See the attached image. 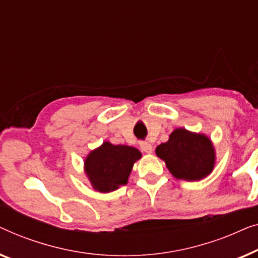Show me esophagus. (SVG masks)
<instances>
[{"mask_svg": "<svg viewBox=\"0 0 258 258\" xmlns=\"http://www.w3.org/2000/svg\"><path fill=\"white\" fill-rule=\"evenodd\" d=\"M140 148L141 151L148 154L153 152V147H152V145L150 143H147V141H143V143H140Z\"/></svg>", "mask_w": 258, "mask_h": 258, "instance_id": "34e87169", "label": "esophagus"}]
</instances>
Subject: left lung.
<instances>
[{
  "label": "left lung",
  "mask_w": 258,
  "mask_h": 258,
  "mask_svg": "<svg viewBox=\"0 0 258 258\" xmlns=\"http://www.w3.org/2000/svg\"><path fill=\"white\" fill-rule=\"evenodd\" d=\"M155 154L165 161L174 177L200 181L213 172L216 153L213 141L206 134L175 128L169 139L155 148Z\"/></svg>",
  "instance_id": "1"
}]
</instances>
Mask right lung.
Returning <instances> with one entry per match:
<instances>
[{
	"label": "right lung",
	"mask_w": 258,
	"mask_h": 258,
	"mask_svg": "<svg viewBox=\"0 0 258 258\" xmlns=\"http://www.w3.org/2000/svg\"><path fill=\"white\" fill-rule=\"evenodd\" d=\"M140 158L136 147L104 141L86 155L84 172L94 190L110 193L127 183L134 162Z\"/></svg>",
	"instance_id": "1"
}]
</instances>
